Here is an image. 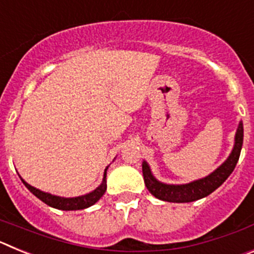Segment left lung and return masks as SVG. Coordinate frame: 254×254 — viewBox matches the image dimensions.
<instances>
[{
    "instance_id": "8db88e82",
    "label": "left lung",
    "mask_w": 254,
    "mask_h": 254,
    "mask_svg": "<svg viewBox=\"0 0 254 254\" xmlns=\"http://www.w3.org/2000/svg\"><path fill=\"white\" fill-rule=\"evenodd\" d=\"M242 145H243V122H239L237 133H235V142L229 158L224 161L216 170L208 174L202 179L190 182L187 185H167L161 183L152 176L151 169L146 161L142 163L143 181L150 193L156 198L167 202H192L199 198L208 196L216 188L223 185L234 170L239 156H241Z\"/></svg>"
}]
</instances>
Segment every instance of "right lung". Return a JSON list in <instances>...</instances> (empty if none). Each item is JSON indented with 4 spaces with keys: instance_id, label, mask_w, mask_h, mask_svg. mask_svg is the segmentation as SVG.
Masks as SVG:
<instances>
[{
    "instance_id": "right-lung-1",
    "label": "right lung",
    "mask_w": 254,
    "mask_h": 254,
    "mask_svg": "<svg viewBox=\"0 0 254 254\" xmlns=\"http://www.w3.org/2000/svg\"><path fill=\"white\" fill-rule=\"evenodd\" d=\"M108 169V167H107ZM107 169L104 170V177H103L102 185L98 188L90 192V193L84 194V196H78V197H71V198H66V197H60L55 196V194L47 193V192H43V190H38V188L33 187V186L28 185L24 179L21 178L22 183L25 185V187L30 190L31 193L34 194L35 197L43 201L44 203H47L51 207L58 208V210H64V211H72V210H84V208L90 207L94 203L98 202L100 199V197L105 193L107 190Z\"/></svg>"
}]
</instances>
